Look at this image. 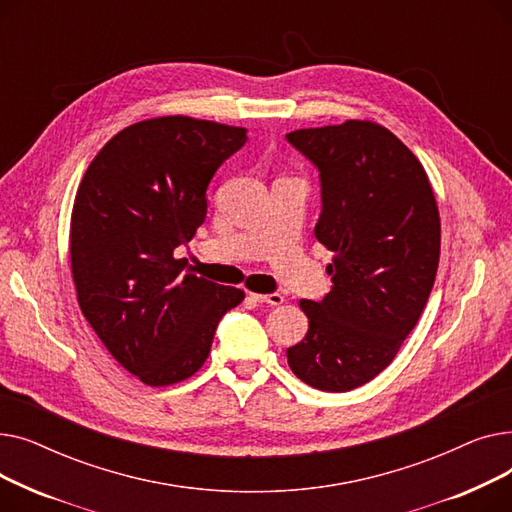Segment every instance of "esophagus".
<instances>
[{
	"instance_id": "34e87169",
	"label": "esophagus",
	"mask_w": 512,
	"mask_h": 512,
	"mask_svg": "<svg viewBox=\"0 0 512 512\" xmlns=\"http://www.w3.org/2000/svg\"><path fill=\"white\" fill-rule=\"evenodd\" d=\"M251 299L257 301V303H265V305H282L284 303V297L280 292H272V294H255L251 292Z\"/></svg>"
}]
</instances>
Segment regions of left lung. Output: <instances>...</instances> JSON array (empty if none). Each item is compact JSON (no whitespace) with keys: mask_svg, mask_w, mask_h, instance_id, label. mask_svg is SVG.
Returning <instances> with one entry per match:
<instances>
[{"mask_svg":"<svg viewBox=\"0 0 512 512\" xmlns=\"http://www.w3.org/2000/svg\"><path fill=\"white\" fill-rule=\"evenodd\" d=\"M286 139L319 170L315 238L334 253V286L299 303L309 330L286 357L311 388L348 392L384 371L419 321L440 263V211L421 161L378 122Z\"/></svg>","mask_w":512,"mask_h":512,"instance_id":"left-lung-1","label":"left lung"}]
</instances>
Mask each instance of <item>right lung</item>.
<instances>
[{"label": "right lung", "instance_id": "1", "mask_svg": "<svg viewBox=\"0 0 512 512\" xmlns=\"http://www.w3.org/2000/svg\"><path fill=\"white\" fill-rule=\"evenodd\" d=\"M247 128L161 116L120 130L78 184L70 265L78 307L112 357L153 388L201 369L215 328L245 290L174 257L205 222L207 184Z\"/></svg>", "mask_w": 512, "mask_h": 512}]
</instances>
